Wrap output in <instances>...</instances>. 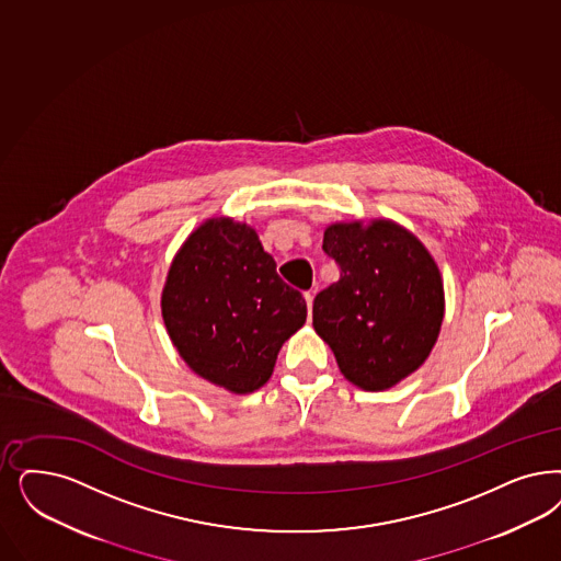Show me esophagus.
<instances>
[{
	"instance_id": "1",
	"label": "esophagus",
	"mask_w": 561,
	"mask_h": 561,
	"mask_svg": "<svg viewBox=\"0 0 561 561\" xmlns=\"http://www.w3.org/2000/svg\"><path fill=\"white\" fill-rule=\"evenodd\" d=\"M312 298H314V291H312V290L305 291V300H307V307H309V317H310V310H312Z\"/></svg>"
}]
</instances>
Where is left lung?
Instances as JSON below:
<instances>
[{
  "label": "left lung",
  "mask_w": 561,
  "mask_h": 561,
  "mask_svg": "<svg viewBox=\"0 0 561 561\" xmlns=\"http://www.w3.org/2000/svg\"><path fill=\"white\" fill-rule=\"evenodd\" d=\"M323 251L340 279L312 302V328L350 383L383 391L426 360L444 321V282L423 242L375 219L333 224Z\"/></svg>",
  "instance_id": "1"
}]
</instances>
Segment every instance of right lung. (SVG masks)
<instances>
[{
	"mask_svg": "<svg viewBox=\"0 0 561 561\" xmlns=\"http://www.w3.org/2000/svg\"><path fill=\"white\" fill-rule=\"evenodd\" d=\"M161 314L198 377L251 393L270 381L282 344L305 325L307 302L277 275L251 226L217 217L175 254Z\"/></svg>",
	"mask_w": 561,
	"mask_h": 561,
	"instance_id": "right-lung-1",
	"label": "right lung"
}]
</instances>
